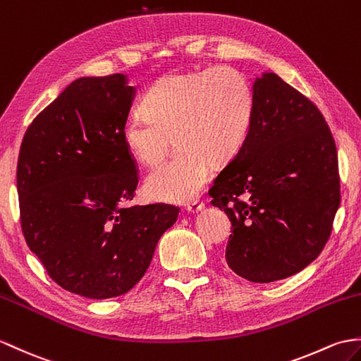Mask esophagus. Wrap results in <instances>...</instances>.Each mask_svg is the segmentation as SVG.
Returning a JSON list of instances; mask_svg holds the SVG:
<instances>
[{
    "instance_id": "obj_1",
    "label": "esophagus",
    "mask_w": 361,
    "mask_h": 361,
    "mask_svg": "<svg viewBox=\"0 0 361 361\" xmlns=\"http://www.w3.org/2000/svg\"><path fill=\"white\" fill-rule=\"evenodd\" d=\"M186 209H188V212H190V214H198L204 209V203H203V201H192V203H189L186 206Z\"/></svg>"
}]
</instances>
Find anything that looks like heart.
I'll return each instance as SVG.
<instances>
[{
  "mask_svg": "<svg viewBox=\"0 0 361 361\" xmlns=\"http://www.w3.org/2000/svg\"><path fill=\"white\" fill-rule=\"evenodd\" d=\"M142 112L123 124V141L133 158L157 166L173 137L177 152L145 180L147 198L188 203L203 190L209 163L232 160L245 145L255 115L254 90L247 78L229 66L166 75L142 98Z\"/></svg>",
  "mask_w": 361,
  "mask_h": 361,
  "instance_id": "1",
  "label": "heart"
}]
</instances>
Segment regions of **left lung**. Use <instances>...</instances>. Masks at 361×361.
Masks as SVG:
<instances>
[{"instance_id":"obj_1","label":"left lung","mask_w":361,"mask_h":361,"mask_svg":"<svg viewBox=\"0 0 361 361\" xmlns=\"http://www.w3.org/2000/svg\"><path fill=\"white\" fill-rule=\"evenodd\" d=\"M249 137L209 190L232 235L226 262L243 279H288L320 255L340 206L335 141L317 106L274 72L254 85Z\"/></svg>"}]
</instances>
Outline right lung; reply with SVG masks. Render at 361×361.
<instances>
[{
	"label": "right lung",
	"instance_id": "add662e5",
	"mask_svg": "<svg viewBox=\"0 0 361 361\" xmlns=\"http://www.w3.org/2000/svg\"><path fill=\"white\" fill-rule=\"evenodd\" d=\"M137 89L123 73L82 77L32 121L16 188L29 249L66 290L104 300L126 294L152 262L180 209L124 206L138 172L123 141Z\"/></svg>",
	"mask_w": 361,
	"mask_h": 361
}]
</instances>
